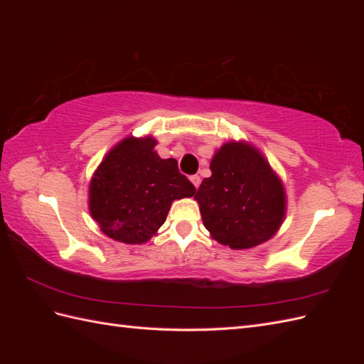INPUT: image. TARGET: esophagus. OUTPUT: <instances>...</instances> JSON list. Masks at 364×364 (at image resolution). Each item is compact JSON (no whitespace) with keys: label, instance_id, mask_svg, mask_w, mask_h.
<instances>
[{"label":"esophagus","instance_id":"obj_1","mask_svg":"<svg viewBox=\"0 0 364 364\" xmlns=\"http://www.w3.org/2000/svg\"><path fill=\"white\" fill-rule=\"evenodd\" d=\"M190 181L193 182V185L196 186V188H199V185H200V176L199 174H194V176H191V178H190Z\"/></svg>","mask_w":364,"mask_h":364}]
</instances>
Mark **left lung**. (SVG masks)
<instances>
[{
    "label": "left lung",
    "mask_w": 364,
    "mask_h": 364,
    "mask_svg": "<svg viewBox=\"0 0 364 364\" xmlns=\"http://www.w3.org/2000/svg\"><path fill=\"white\" fill-rule=\"evenodd\" d=\"M211 171L194 199L213 238L230 249L272 238L285 215V194L261 153L243 142H228L213 158Z\"/></svg>",
    "instance_id": "1"
}]
</instances>
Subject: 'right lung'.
I'll return each instance as SVG.
<instances>
[{"instance_id": "right-lung-1", "label": "right lung", "mask_w": 364, "mask_h": 364, "mask_svg": "<svg viewBox=\"0 0 364 364\" xmlns=\"http://www.w3.org/2000/svg\"><path fill=\"white\" fill-rule=\"evenodd\" d=\"M153 138H126L107 153L90 185V211L103 232L126 245L149 241L164 225L171 202L196 186L162 159Z\"/></svg>"}]
</instances>
